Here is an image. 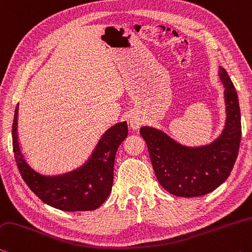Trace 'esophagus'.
<instances>
[{"instance_id":"esophagus-1","label":"esophagus","mask_w":252,"mask_h":252,"mask_svg":"<svg viewBox=\"0 0 252 252\" xmlns=\"http://www.w3.org/2000/svg\"><path fill=\"white\" fill-rule=\"evenodd\" d=\"M142 122H143V119H142V117L138 113H133L130 117L129 123H130V126L133 130H139L142 126Z\"/></svg>"}]
</instances>
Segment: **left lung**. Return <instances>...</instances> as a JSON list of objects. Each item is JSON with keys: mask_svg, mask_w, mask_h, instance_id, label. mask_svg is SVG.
<instances>
[{"mask_svg": "<svg viewBox=\"0 0 252 252\" xmlns=\"http://www.w3.org/2000/svg\"><path fill=\"white\" fill-rule=\"evenodd\" d=\"M223 85L226 120L222 131L208 144L189 146L158 127L143 126L140 133L148 145L159 184L181 197H197L220 186L235 165L241 138L237 91L225 68L219 67Z\"/></svg>", "mask_w": 252, "mask_h": 252, "instance_id": "obj_1", "label": "left lung"}]
</instances>
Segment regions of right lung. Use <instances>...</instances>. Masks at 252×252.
Returning <instances> with one entry per match:
<instances>
[{"instance_id": "obj_1", "label": "right lung", "mask_w": 252, "mask_h": 252, "mask_svg": "<svg viewBox=\"0 0 252 252\" xmlns=\"http://www.w3.org/2000/svg\"><path fill=\"white\" fill-rule=\"evenodd\" d=\"M17 119L18 104L12 127L13 152L23 180L38 198L63 212L94 210L106 202L112 189L117 150L129 132L126 121L109 127L80 166L66 173L46 175L27 162L18 139Z\"/></svg>"}]
</instances>
